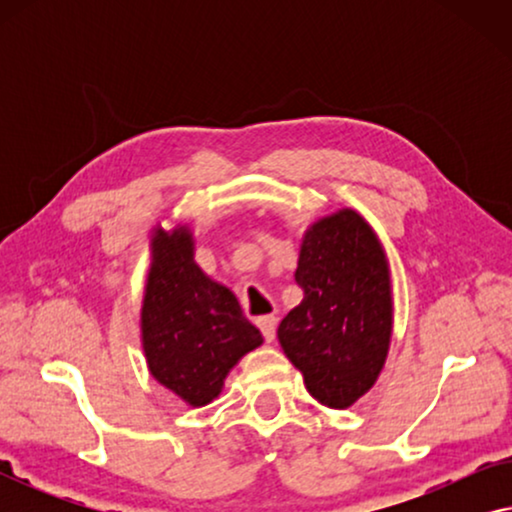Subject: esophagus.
I'll return each mask as SVG.
<instances>
[{"mask_svg":"<svg viewBox=\"0 0 512 512\" xmlns=\"http://www.w3.org/2000/svg\"><path fill=\"white\" fill-rule=\"evenodd\" d=\"M256 324H258V328H261V333H263L265 342H272V340H275V333H277V319L272 317V314H265V317H258V319H256Z\"/></svg>","mask_w":512,"mask_h":512,"instance_id":"esophagus-1","label":"esophagus"}]
</instances>
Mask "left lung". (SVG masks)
<instances>
[{
    "label": "left lung",
    "mask_w": 512,
    "mask_h": 512,
    "mask_svg": "<svg viewBox=\"0 0 512 512\" xmlns=\"http://www.w3.org/2000/svg\"><path fill=\"white\" fill-rule=\"evenodd\" d=\"M296 282L303 303L277 328L286 359L321 405L345 410L373 389L394 331L389 258L373 226L352 207L310 223Z\"/></svg>",
    "instance_id": "obj_1"
}]
</instances>
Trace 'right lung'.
Instances as JSON below:
<instances>
[{"mask_svg":"<svg viewBox=\"0 0 512 512\" xmlns=\"http://www.w3.org/2000/svg\"><path fill=\"white\" fill-rule=\"evenodd\" d=\"M149 254L139 314L146 366L186 405L202 408L221 394L242 356L263 345V335L235 293L195 263L188 223L153 226Z\"/></svg>","mask_w":512,"mask_h":512,"instance_id":"1","label":"right lung"}]
</instances>
